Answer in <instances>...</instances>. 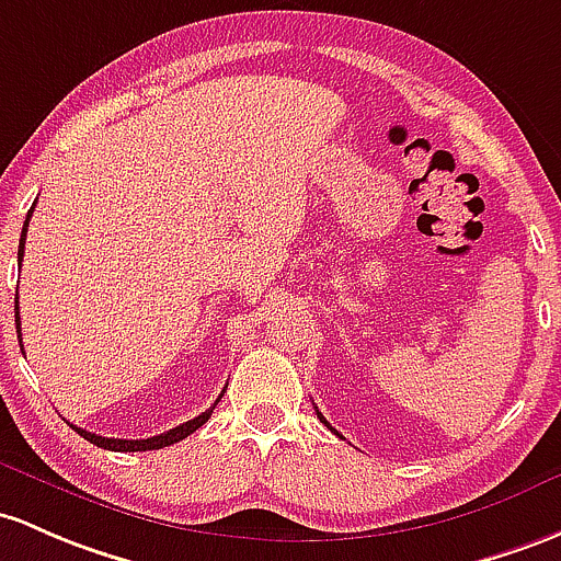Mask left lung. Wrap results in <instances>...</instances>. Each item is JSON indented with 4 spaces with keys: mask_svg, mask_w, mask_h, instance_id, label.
Segmentation results:
<instances>
[{
    "mask_svg": "<svg viewBox=\"0 0 561 561\" xmlns=\"http://www.w3.org/2000/svg\"><path fill=\"white\" fill-rule=\"evenodd\" d=\"M316 412H318V409H316ZM318 417H321V423H327V420H323V414H321V412H318ZM327 425H329V423H327ZM329 427H331V425H329ZM331 431H334V427H331ZM334 433H336V431H334Z\"/></svg>",
    "mask_w": 561,
    "mask_h": 561,
    "instance_id": "left-lung-1",
    "label": "left lung"
}]
</instances>
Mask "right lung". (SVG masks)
<instances>
[{"label": "right lung", "instance_id": "obj_1", "mask_svg": "<svg viewBox=\"0 0 561 561\" xmlns=\"http://www.w3.org/2000/svg\"><path fill=\"white\" fill-rule=\"evenodd\" d=\"M32 214H34V206H32V210H28L26 221H23L21 243H18V264H21V259H23V245H26V230H28V219H32ZM15 307H18V302H15ZM15 327H18V340H21V318H18ZM216 401H219V399H216ZM214 407H216V403H214ZM214 407L206 409V412H203V414H197L195 420H186V423L171 427V431L160 433V436H152V438H106V436H95V433H90V431H82V427H77V425H71V427H75V431L80 433L82 438H88L90 444H95V447H101V449H110V451L162 449V447H171V444L182 442V438L190 436V433H195L197 427L206 425L210 414H214Z\"/></svg>", "mask_w": 561, "mask_h": 561}]
</instances>
